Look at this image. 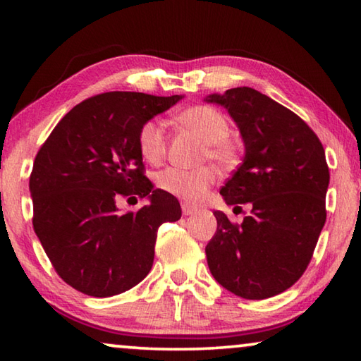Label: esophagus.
<instances>
[{
  "mask_svg": "<svg viewBox=\"0 0 361 361\" xmlns=\"http://www.w3.org/2000/svg\"><path fill=\"white\" fill-rule=\"evenodd\" d=\"M181 210H183V215H185V216H189V215H192V213H195L194 207H191V205L186 204V202L181 204Z\"/></svg>",
  "mask_w": 361,
  "mask_h": 361,
  "instance_id": "obj_1",
  "label": "esophagus"
}]
</instances>
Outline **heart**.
Segmentation results:
<instances>
[{
  "instance_id": "1",
  "label": "heart",
  "mask_w": 361,
  "mask_h": 361,
  "mask_svg": "<svg viewBox=\"0 0 361 361\" xmlns=\"http://www.w3.org/2000/svg\"><path fill=\"white\" fill-rule=\"evenodd\" d=\"M183 126L194 132L207 143V154L223 166H229L235 159V148L228 140L231 126L219 109L207 105L188 108L180 114ZM140 154L151 164H157L166 152V127L159 119L145 122L138 133ZM216 181V172L212 167H199L192 170L180 167H167L157 175V186L164 192L197 204L205 197L207 191Z\"/></svg>"
}]
</instances>
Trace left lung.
Here are the masks:
<instances>
[{
	"label": "left lung",
	"instance_id": "8db88e82",
	"mask_svg": "<svg viewBox=\"0 0 361 361\" xmlns=\"http://www.w3.org/2000/svg\"><path fill=\"white\" fill-rule=\"evenodd\" d=\"M205 102L228 109L245 146L240 167L219 194L228 205H252L242 224L213 212L218 228L205 247L209 269L237 296H276L302 276L325 226V149L298 114L252 87Z\"/></svg>",
	"mask_w": 361,
	"mask_h": 361
}]
</instances>
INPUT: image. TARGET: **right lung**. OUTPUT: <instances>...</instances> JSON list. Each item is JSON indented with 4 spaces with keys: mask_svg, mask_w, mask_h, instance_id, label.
<instances>
[{
    "mask_svg": "<svg viewBox=\"0 0 361 361\" xmlns=\"http://www.w3.org/2000/svg\"><path fill=\"white\" fill-rule=\"evenodd\" d=\"M183 95L106 92L79 103L36 154L30 192L33 229L54 269L73 288L108 298L142 282L154 261L159 226L181 218L175 195L143 175L138 133ZM150 202L119 214V197Z\"/></svg>",
    "mask_w": 361,
    "mask_h": 361,
    "instance_id": "right-lung-1",
    "label": "right lung"
}]
</instances>
